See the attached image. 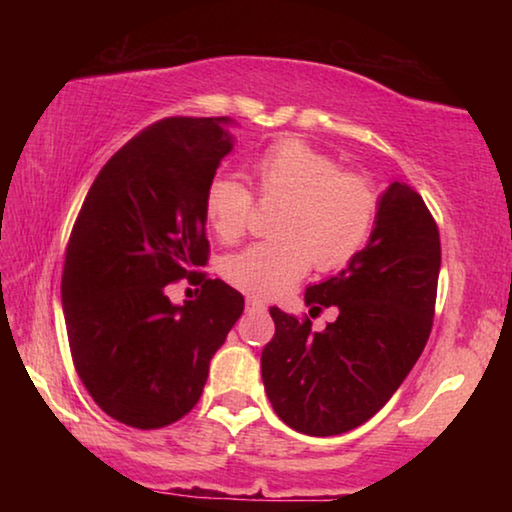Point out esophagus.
<instances>
[{"label":"esophagus","instance_id":"obj_1","mask_svg":"<svg viewBox=\"0 0 512 512\" xmlns=\"http://www.w3.org/2000/svg\"><path fill=\"white\" fill-rule=\"evenodd\" d=\"M246 307L248 309H257V311H264L266 309V305L259 298H255V296H248L246 298Z\"/></svg>","mask_w":512,"mask_h":512}]
</instances>
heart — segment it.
Returning <instances> with one entry per match:
<instances>
[{
	"instance_id": "obj_1",
	"label": "heart",
	"mask_w": 512,
	"mask_h": 512,
	"mask_svg": "<svg viewBox=\"0 0 512 512\" xmlns=\"http://www.w3.org/2000/svg\"><path fill=\"white\" fill-rule=\"evenodd\" d=\"M257 201L280 205L271 241H259L221 262L223 280L255 298H277L307 275L345 266L366 246L375 228L379 194L366 173L339 169L332 155L298 137L273 142L250 162ZM214 235L235 244L255 212L250 189L235 178L216 176L203 196Z\"/></svg>"
}]
</instances>
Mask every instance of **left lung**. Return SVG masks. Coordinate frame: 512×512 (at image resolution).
I'll use <instances>...</instances> for the list:
<instances>
[{
	"label": "left lung",
	"instance_id": "left-lung-1",
	"mask_svg": "<svg viewBox=\"0 0 512 512\" xmlns=\"http://www.w3.org/2000/svg\"><path fill=\"white\" fill-rule=\"evenodd\" d=\"M440 235L422 196L393 183L368 246L339 275L305 291L309 315L334 306L323 333L271 307L262 379L273 411L307 436H339L391 400L427 345L436 311Z\"/></svg>",
	"mask_w": 512,
	"mask_h": 512
}]
</instances>
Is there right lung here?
I'll return each mask as SVG.
<instances>
[{"mask_svg": "<svg viewBox=\"0 0 512 512\" xmlns=\"http://www.w3.org/2000/svg\"><path fill=\"white\" fill-rule=\"evenodd\" d=\"M228 117H167L103 164L65 250L69 352L103 413L135 429L176 422L201 400L244 296L205 271V189L232 149ZM199 296L173 306L171 283Z\"/></svg>", "mask_w": 512, "mask_h": 512, "instance_id": "1", "label": "right lung"}]
</instances>
